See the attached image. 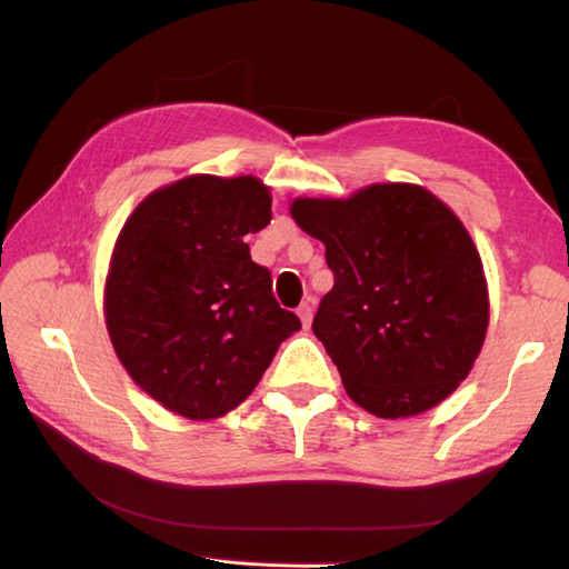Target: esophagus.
I'll list each match as a JSON object with an SVG mask.
<instances>
[{
  "label": "esophagus",
  "mask_w": 569,
  "mask_h": 569,
  "mask_svg": "<svg viewBox=\"0 0 569 569\" xmlns=\"http://www.w3.org/2000/svg\"><path fill=\"white\" fill-rule=\"evenodd\" d=\"M298 318H300V322H303V328H308L310 320H313V306L300 303L298 306Z\"/></svg>",
  "instance_id": "1"
}]
</instances>
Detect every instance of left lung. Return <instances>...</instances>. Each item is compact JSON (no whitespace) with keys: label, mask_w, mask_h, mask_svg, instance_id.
Wrapping results in <instances>:
<instances>
[{"label":"left lung","mask_w":569,"mask_h":569,"mask_svg":"<svg viewBox=\"0 0 569 569\" xmlns=\"http://www.w3.org/2000/svg\"><path fill=\"white\" fill-rule=\"evenodd\" d=\"M298 227L326 243L336 278L313 318L348 395L382 419L437 407L481 352V256L453 211L417 184L350 199H296Z\"/></svg>","instance_id":"left-lung-1"}]
</instances>
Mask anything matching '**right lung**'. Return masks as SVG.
<instances>
[{"mask_svg": "<svg viewBox=\"0 0 569 569\" xmlns=\"http://www.w3.org/2000/svg\"><path fill=\"white\" fill-rule=\"evenodd\" d=\"M269 221L259 180L197 174L152 192L120 231L106 281L110 340L132 380L177 415L239 407L300 330L243 241Z\"/></svg>", "mask_w": 569, "mask_h": 569, "instance_id": "add662e5", "label": "right lung"}]
</instances>
